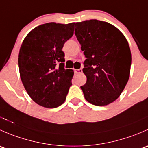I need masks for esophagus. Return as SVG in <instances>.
<instances>
[{
  "label": "esophagus",
  "mask_w": 148,
  "mask_h": 148,
  "mask_svg": "<svg viewBox=\"0 0 148 148\" xmlns=\"http://www.w3.org/2000/svg\"><path fill=\"white\" fill-rule=\"evenodd\" d=\"M74 72L77 74H79L82 73V69H74Z\"/></svg>",
  "instance_id": "34e87169"
}]
</instances>
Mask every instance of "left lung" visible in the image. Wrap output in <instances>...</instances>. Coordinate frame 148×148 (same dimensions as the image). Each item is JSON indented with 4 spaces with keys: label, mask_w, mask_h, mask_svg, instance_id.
<instances>
[{
    "label": "left lung",
    "mask_w": 148,
    "mask_h": 148,
    "mask_svg": "<svg viewBox=\"0 0 148 148\" xmlns=\"http://www.w3.org/2000/svg\"><path fill=\"white\" fill-rule=\"evenodd\" d=\"M75 35L86 59L82 69L86 82L81 86L87 102L105 106L114 102L130 74V49L125 36L113 25L93 20L76 23Z\"/></svg>",
    "instance_id": "obj_1"
}]
</instances>
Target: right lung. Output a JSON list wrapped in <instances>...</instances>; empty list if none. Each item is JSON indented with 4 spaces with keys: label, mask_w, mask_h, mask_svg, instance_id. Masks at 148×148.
<instances>
[{
    "label": "right lung",
    "mask_w": 148,
    "mask_h": 148,
    "mask_svg": "<svg viewBox=\"0 0 148 148\" xmlns=\"http://www.w3.org/2000/svg\"><path fill=\"white\" fill-rule=\"evenodd\" d=\"M74 23L40 25L28 33L21 46V79L28 95L38 105L55 108L65 102L74 71L64 69L62 49L74 34Z\"/></svg>",
    "instance_id": "obj_1"
}]
</instances>
